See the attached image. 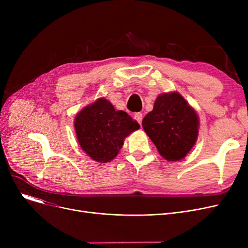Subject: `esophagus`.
Masks as SVG:
<instances>
[{
  "label": "esophagus",
  "mask_w": 248,
  "mask_h": 248,
  "mask_svg": "<svg viewBox=\"0 0 248 248\" xmlns=\"http://www.w3.org/2000/svg\"><path fill=\"white\" fill-rule=\"evenodd\" d=\"M135 119H136V121L140 124H141V121H142V113H141V112H136V113H135Z\"/></svg>",
  "instance_id": "34e87169"
}]
</instances>
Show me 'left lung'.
I'll use <instances>...</instances> for the list:
<instances>
[{"label":"left lung","instance_id":"left-lung-1","mask_svg":"<svg viewBox=\"0 0 248 248\" xmlns=\"http://www.w3.org/2000/svg\"><path fill=\"white\" fill-rule=\"evenodd\" d=\"M198 116L178 93L155 99L154 108L142 120V127L167 161L185 158L196 142Z\"/></svg>","mask_w":248,"mask_h":248}]
</instances>
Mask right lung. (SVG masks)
Wrapping results in <instances>:
<instances>
[{"label": "right lung", "mask_w": 248, "mask_h": 248, "mask_svg": "<svg viewBox=\"0 0 248 248\" xmlns=\"http://www.w3.org/2000/svg\"><path fill=\"white\" fill-rule=\"evenodd\" d=\"M74 127L81 149L99 163H107L116 157L124 140L140 128L125 111L115 110L104 98L84 108L76 115Z\"/></svg>", "instance_id": "1"}]
</instances>
